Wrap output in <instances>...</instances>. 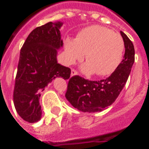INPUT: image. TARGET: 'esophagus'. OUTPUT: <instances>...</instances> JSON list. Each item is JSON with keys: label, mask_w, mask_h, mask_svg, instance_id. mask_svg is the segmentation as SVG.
<instances>
[{"label": "esophagus", "mask_w": 149, "mask_h": 149, "mask_svg": "<svg viewBox=\"0 0 149 149\" xmlns=\"http://www.w3.org/2000/svg\"><path fill=\"white\" fill-rule=\"evenodd\" d=\"M77 71L72 68V69L71 70V76H72H72H74V75H77Z\"/></svg>", "instance_id": "1"}]
</instances>
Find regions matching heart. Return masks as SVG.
Masks as SVG:
<instances>
[{"instance_id":"b5f03b06","label":"heart","mask_w":149,"mask_h":149,"mask_svg":"<svg viewBox=\"0 0 149 149\" xmlns=\"http://www.w3.org/2000/svg\"><path fill=\"white\" fill-rule=\"evenodd\" d=\"M125 42L119 33L100 25H92L78 33L76 39L65 40V60L72 65L84 58L87 61L81 69L86 74L99 77L112 74L123 58Z\"/></svg>"}]
</instances>
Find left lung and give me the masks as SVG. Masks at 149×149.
Wrapping results in <instances>:
<instances>
[{
  "label": "left lung",
  "mask_w": 149,
  "mask_h": 149,
  "mask_svg": "<svg viewBox=\"0 0 149 149\" xmlns=\"http://www.w3.org/2000/svg\"><path fill=\"white\" fill-rule=\"evenodd\" d=\"M125 52L117 68L104 80L88 81L78 75L69 78L65 93L72 106L84 112H100L110 106L125 87L135 61L133 44L120 31Z\"/></svg>",
  "instance_id": "obj_1"
}]
</instances>
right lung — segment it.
<instances>
[{
    "label": "right lung",
    "instance_id": "1",
    "mask_svg": "<svg viewBox=\"0 0 149 149\" xmlns=\"http://www.w3.org/2000/svg\"><path fill=\"white\" fill-rule=\"evenodd\" d=\"M61 25V22H49L36 28L20 52L13 103L19 116L29 123L38 121L41 117L39 100L45 88L56 77H70V68L56 61V49L63 45Z\"/></svg>",
    "mask_w": 149,
    "mask_h": 149
}]
</instances>
